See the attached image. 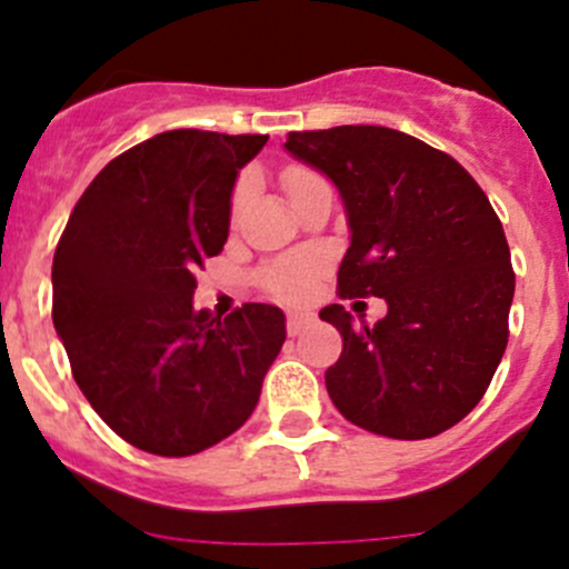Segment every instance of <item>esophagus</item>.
I'll return each instance as SVG.
<instances>
[{
	"instance_id": "1",
	"label": "esophagus",
	"mask_w": 569,
	"mask_h": 569,
	"mask_svg": "<svg viewBox=\"0 0 569 569\" xmlns=\"http://www.w3.org/2000/svg\"><path fill=\"white\" fill-rule=\"evenodd\" d=\"M315 323V315H309V312H290L287 315V331H290V335H301L303 329H307V326H312Z\"/></svg>"
}]
</instances>
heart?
Masks as SVG:
<instances>
[{
    "label": "heart",
    "instance_id": "b5f03b06",
    "mask_svg": "<svg viewBox=\"0 0 569 569\" xmlns=\"http://www.w3.org/2000/svg\"><path fill=\"white\" fill-rule=\"evenodd\" d=\"M307 177H312V173L303 171V168H290V171L284 173V190L296 188V184L303 182ZM240 196H243V190L238 193V201H240ZM318 273H320L318 257L303 254V257H292V260L277 262V266L268 268V271L262 273V284L268 287V292L284 298V301H301V298L309 296V290H312Z\"/></svg>",
    "mask_w": 569,
    "mask_h": 569
}]
</instances>
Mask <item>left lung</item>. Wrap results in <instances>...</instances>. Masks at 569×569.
Returning a JSON list of instances; mask_svg holds the SVG:
<instances>
[{
    "label": "left lung",
    "instance_id": "obj_1",
    "mask_svg": "<svg viewBox=\"0 0 569 569\" xmlns=\"http://www.w3.org/2000/svg\"><path fill=\"white\" fill-rule=\"evenodd\" d=\"M284 151L331 179L351 232L342 298L376 296L373 326L320 309L342 335L326 390L342 418L392 440H426L481 401L509 340L515 271L503 227L453 157L387 127L290 132Z\"/></svg>",
    "mask_w": 569,
    "mask_h": 569
}]
</instances>
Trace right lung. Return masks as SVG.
<instances>
[{"label": "right lung", "instance_id": "add662e5", "mask_svg": "<svg viewBox=\"0 0 569 569\" xmlns=\"http://www.w3.org/2000/svg\"><path fill=\"white\" fill-rule=\"evenodd\" d=\"M268 134L171 129L107 162L54 251L52 320L74 381L129 446L190 457L238 431L282 351L284 312L193 307L221 254L232 190Z\"/></svg>", "mask_w": 569, "mask_h": 569}]
</instances>
